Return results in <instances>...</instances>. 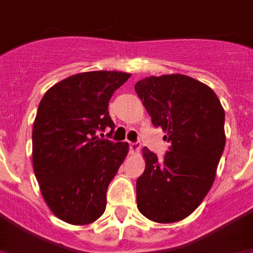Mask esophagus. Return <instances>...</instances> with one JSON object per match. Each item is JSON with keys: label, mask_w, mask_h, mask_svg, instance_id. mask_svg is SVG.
<instances>
[{"label": "esophagus", "mask_w": 253, "mask_h": 253, "mask_svg": "<svg viewBox=\"0 0 253 253\" xmlns=\"http://www.w3.org/2000/svg\"><path fill=\"white\" fill-rule=\"evenodd\" d=\"M140 151V144H137V143H130V152L132 155H136Z\"/></svg>", "instance_id": "obj_1"}]
</instances>
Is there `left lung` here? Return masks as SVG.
<instances>
[{
  "mask_svg": "<svg viewBox=\"0 0 253 253\" xmlns=\"http://www.w3.org/2000/svg\"><path fill=\"white\" fill-rule=\"evenodd\" d=\"M156 127L171 143L164 162L143 148L144 173L136 180L137 209L157 223L182 221L204 200L222 155L225 110L207 84L183 74L148 77L135 84Z\"/></svg>",
  "mask_w": 253,
  "mask_h": 253,
  "instance_id": "left-lung-1",
  "label": "left lung"
}]
</instances>
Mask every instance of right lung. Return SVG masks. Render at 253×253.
Returning <instances> with one entry per match:
<instances>
[{"label":"right lung","mask_w":253,"mask_h":253,"mask_svg":"<svg viewBox=\"0 0 253 253\" xmlns=\"http://www.w3.org/2000/svg\"><path fill=\"white\" fill-rule=\"evenodd\" d=\"M131 74L88 71L50 87L41 98L32 130V164L45 203L75 226L105 212L106 190L128 153V143L101 140L114 130L109 100ZM110 131V132H112Z\"/></svg>","instance_id":"right-lung-1"}]
</instances>
